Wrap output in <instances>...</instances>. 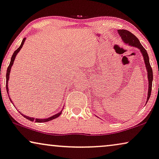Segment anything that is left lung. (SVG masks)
Returning <instances> with one entry per match:
<instances>
[{
    "label": "left lung",
    "mask_w": 159,
    "mask_h": 159,
    "mask_svg": "<svg viewBox=\"0 0 159 159\" xmlns=\"http://www.w3.org/2000/svg\"><path fill=\"white\" fill-rule=\"evenodd\" d=\"M118 33L119 35L121 37L122 41L125 43L128 44V45L132 46V47L137 48L138 49H139V51H141V53L143 56L144 60V64H145V67L148 71V84H149V88H148V99L146 100V103H148V100L150 97V94H151V89H152V78H153V75H152V70L150 66V61H149V56L147 53V51L144 49L143 46L141 45L139 40L138 39V38L134 36L131 32L127 31V30L124 29H120L118 30Z\"/></svg>",
    "instance_id": "1"
}]
</instances>
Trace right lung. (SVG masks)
Instances as JSON below:
<instances>
[{
	"instance_id": "right-lung-1",
	"label": "right lung",
	"mask_w": 159,
	"mask_h": 159,
	"mask_svg": "<svg viewBox=\"0 0 159 159\" xmlns=\"http://www.w3.org/2000/svg\"><path fill=\"white\" fill-rule=\"evenodd\" d=\"M25 39L26 38H24V39H23V41H22V43H21V45H20V46L19 48H17V50H16V51L14 52V53H13V55H12V56H11V61H10V63H9V67H8V68H7V75H6V77H7V93H8V95L9 96V87H8V81H9V74H10V71H11V66L13 65V64H14V61H15V57H16V56H17V54L19 53V51H20L21 50V48H22V47H23V44H24V42H25ZM9 99H10V98H9ZM10 101L11 102V103H13V102L11 101V100L10 99ZM14 105V104H13ZM14 106H15V105H14ZM16 109H17V108H16ZM61 111H62V110L60 112H59V113H57L56 114H55V115H53V116H50V117H48V118H47V119H37V118H33V117H29V116H26V115H24V114H21V112H20V113L22 115H23L24 117L25 118H26V119L27 120H30V121H34L35 120V122H48V121H51V120H54V119H56V118H57L58 116H59L60 115H61Z\"/></svg>"
}]
</instances>
